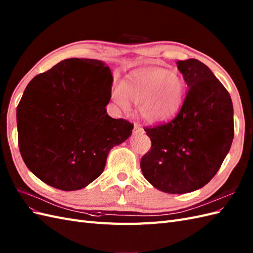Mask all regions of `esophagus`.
<instances>
[{
	"label": "esophagus",
	"instance_id": "esophagus-1",
	"mask_svg": "<svg viewBox=\"0 0 253 253\" xmlns=\"http://www.w3.org/2000/svg\"><path fill=\"white\" fill-rule=\"evenodd\" d=\"M143 133H145V131H143V128L139 125L135 124L134 125V128H133V134L136 135V134H143Z\"/></svg>",
	"mask_w": 253,
	"mask_h": 253
}]
</instances>
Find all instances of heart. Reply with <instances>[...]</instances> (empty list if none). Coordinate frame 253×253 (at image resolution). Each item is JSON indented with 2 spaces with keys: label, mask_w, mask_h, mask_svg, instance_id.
<instances>
[{
  "label": "heart",
  "mask_w": 253,
  "mask_h": 253,
  "mask_svg": "<svg viewBox=\"0 0 253 253\" xmlns=\"http://www.w3.org/2000/svg\"><path fill=\"white\" fill-rule=\"evenodd\" d=\"M185 84L177 74L161 67H149L129 72L113 91L115 103L128 111L129 100L139 104L142 119L150 125L171 120L180 111Z\"/></svg>",
  "instance_id": "heart-1"
}]
</instances>
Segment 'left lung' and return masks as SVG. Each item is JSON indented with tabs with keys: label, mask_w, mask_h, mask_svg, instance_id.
Here are the masks:
<instances>
[{
	"label": "left lung",
	"mask_w": 253,
	"mask_h": 253,
	"mask_svg": "<svg viewBox=\"0 0 253 253\" xmlns=\"http://www.w3.org/2000/svg\"><path fill=\"white\" fill-rule=\"evenodd\" d=\"M176 64L189 88L186 98L172 121L145 129L152 146L140 161L147 181L167 194L207 185L234 137L233 104L220 81L198 59Z\"/></svg>",
	"instance_id": "8db88e82"
}]
</instances>
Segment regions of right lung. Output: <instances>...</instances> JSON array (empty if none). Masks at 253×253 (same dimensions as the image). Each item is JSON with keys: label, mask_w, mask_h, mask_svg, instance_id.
Masks as SVG:
<instances>
[{"label": "right lung", "mask_w": 253, "mask_h": 253, "mask_svg": "<svg viewBox=\"0 0 253 253\" xmlns=\"http://www.w3.org/2000/svg\"><path fill=\"white\" fill-rule=\"evenodd\" d=\"M113 81L104 61L70 58L26 86L17 107L19 148L38 179L71 192L103 172L112 148L133 129L128 121L106 113Z\"/></svg>", "instance_id": "obj_1"}]
</instances>
